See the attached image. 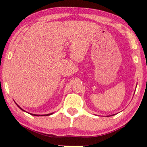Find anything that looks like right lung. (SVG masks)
<instances>
[{"mask_svg": "<svg viewBox=\"0 0 147 147\" xmlns=\"http://www.w3.org/2000/svg\"><path fill=\"white\" fill-rule=\"evenodd\" d=\"M18 106V105H17ZM18 107H19V108H20V109H21V110H23V111H25V110H23V109H22V108H21V107H20V106H18ZM31 114V115H33V116H41V115H37V114ZM50 114H46V115H43V116H48V115H50Z\"/></svg>", "mask_w": 147, "mask_h": 147, "instance_id": "obj_1", "label": "right lung"}]
</instances>
